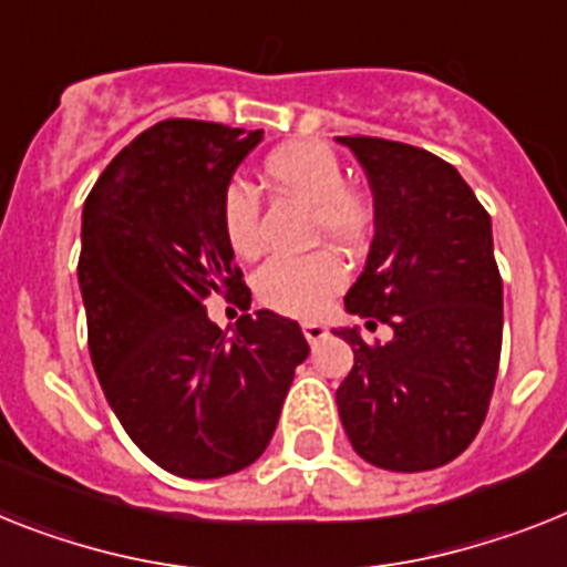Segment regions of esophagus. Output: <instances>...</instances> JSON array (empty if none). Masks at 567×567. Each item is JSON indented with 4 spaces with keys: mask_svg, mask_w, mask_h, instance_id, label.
I'll list each match as a JSON object with an SVG mask.
<instances>
[{
    "mask_svg": "<svg viewBox=\"0 0 567 567\" xmlns=\"http://www.w3.org/2000/svg\"><path fill=\"white\" fill-rule=\"evenodd\" d=\"M302 334H306V340L311 342V346H317L320 340H326L328 328L322 326V322H302Z\"/></svg>",
    "mask_w": 567,
    "mask_h": 567,
    "instance_id": "34e87169",
    "label": "esophagus"
}]
</instances>
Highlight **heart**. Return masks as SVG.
<instances>
[{"label": "heart", "instance_id": "obj_1", "mask_svg": "<svg viewBox=\"0 0 567 567\" xmlns=\"http://www.w3.org/2000/svg\"><path fill=\"white\" fill-rule=\"evenodd\" d=\"M265 175L285 193L311 204V236L351 250L360 247L374 225L372 204L363 193L346 187L342 164L322 141H293L265 158ZM221 225L236 254L259 245V195L247 181L227 184L221 198ZM346 282V268L328 247L302 256H270L256 270L261 302L291 317H313Z\"/></svg>", "mask_w": 567, "mask_h": 567}]
</instances>
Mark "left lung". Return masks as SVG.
Wrapping results in <instances>:
<instances>
[{
    "label": "left lung",
    "mask_w": 567,
    "mask_h": 567,
    "mask_svg": "<svg viewBox=\"0 0 567 567\" xmlns=\"http://www.w3.org/2000/svg\"><path fill=\"white\" fill-rule=\"evenodd\" d=\"M374 193V239L346 311L392 326L354 351L337 389L342 430L360 458L423 473L458 458L482 430L502 354V276L493 227L453 164L383 137H337Z\"/></svg>",
    "instance_id": "obj_1"
}]
</instances>
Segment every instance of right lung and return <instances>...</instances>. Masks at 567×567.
<instances>
[{
    "instance_id": "add662e5",
    "label": "right lung",
    "mask_w": 567,
    "mask_h": 567,
    "mask_svg": "<svg viewBox=\"0 0 567 567\" xmlns=\"http://www.w3.org/2000/svg\"><path fill=\"white\" fill-rule=\"evenodd\" d=\"M261 130L161 121L114 155L83 204L89 351L126 435L166 473L221 478L250 467L274 437L299 326L241 313L233 337L204 299L250 308L221 225V198Z\"/></svg>"
}]
</instances>
